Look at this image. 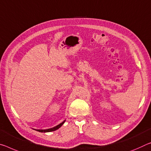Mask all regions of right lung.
<instances>
[{"label": "right lung", "mask_w": 151, "mask_h": 151, "mask_svg": "<svg viewBox=\"0 0 151 151\" xmlns=\"http://www.w3.org/2000/svg\"><path fill=\"white\" fill-rule=\"evenodd\" d=\"M64 122H65V120H64V122H63L60 123V124H58V125H57L56 126H54V128L46 129V130H36V129H34V130H36V131L40 132H52V131H55V130H58V128H60L61 126L63 125Z\"/></svg>", "instance_id": "obj_1"}]
</instances>
